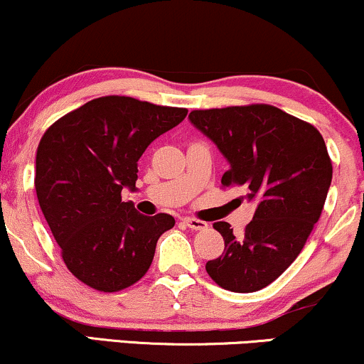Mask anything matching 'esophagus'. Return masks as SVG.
<instances>
[{
    "mask_svg": "<svg viewBox=\"0 0 364 364\" xmlns=\"http://www.w3.org/2000/svg\"><path fill=\"white\" fill-rule=\"evenodd\" d=\"M183 224H185L186 227H190V229H193V230H205L208 227L207 222L198 220V218H193V217H185V218H183Z\"/></svg>",
    "mask_w": 364,
    "mask_h": 364,
    "instance_id": "34e87169",
    "label": "esophagus"
}]
</instances>
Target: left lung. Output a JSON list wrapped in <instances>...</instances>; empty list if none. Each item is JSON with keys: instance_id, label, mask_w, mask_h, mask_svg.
<instances>
[{"instance_id": "obj_1", "label": "left lung", "mask_w": 364, "mask_h": 364, "mask_svg": "<svg viewBox=\"0 0 364 364\" xmlns=\"http://www.w3.org/2000/svg\"><path fill=\"white\" fill-rule=\"evenodd\" d=\"M188 118L229 163L222 185L242 186L257 203L242 237L227 222L213 224L225 249L205 268L225 290H261L296 259L321 217L332 181L326 142L314 125L271 105L193 110Z\"/></svg>"}]
</instances>
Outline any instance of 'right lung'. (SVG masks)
<instances>
[{
  "instance_id": "add662e5",
  "label": "right lung",
  "mask_w": 364,
  "mask_h": 364,
  "mask_svg": "<svg viewBox=\"0 0 364 364\" xmlns=\"http://www.w3.org/2000/svg\"><path fill=\"white\" fill-rule=\"evenodd\" d=\"M186 108L130 96L91 100L46 130L35 159V191L68 269L100 291L139 282L157 239L173 229L168 213L147 217L122 190L135 191L140 156L181 124Z\"/></svg>"
}]
</instances>
